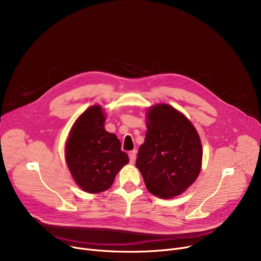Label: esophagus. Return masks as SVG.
I'll return each instance as SVG.
<instances>
[{
	"instance_id": "esophagus-1",
	"label": "esophagus",
	"mask_w": 261,
	"mask_h": 261,
	"mask_svg": "<svg viewBox=\"0 0 261 261\" xmlns=\"http://www.w3.org/2000/svg\"><path fill=\"white\" fill-rule=\"evenodd\" d=\"M129 159H130V163H134L135 159H136V151L135 150H132V151L129 152Z\"/></svg>"
}]
</instances>
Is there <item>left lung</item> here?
Here are the masks:
<instances>
[{
	"label": "left lung",
	"mask_w": 261,
	"mask_h": 261,
	"mask_svg": "<svg viewBox=\"0 0 261 261\" xmlns=\"http://www.w3.org/2000/svg\"><path fill=\"white\" fill-rule=\"evenodd\" d=\"M147 133L136 167L152 195L170 199L181 195L198 177L202 145L193 123L169 105L148 110Z\"/></svg>",
	"instance_id": "8db88e82"
}]
</instances>
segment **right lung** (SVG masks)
<instances>
[{
  "instance_id": "add662e5",
  "label": "right lung",
  "mask_w": 261,
  "mask_h": 261,
  "mask_svg": "<svg viewBox=\"0 0 261 261\" xmlns=\"http://www.w3.org/2000/svg\"><path fill=\"white\" fill-rule=\"evenodd\" d=\"M100 106H93L75 121L65 146V160L77 185L90 194L111 187L115 175L129 162L114 133L105 129Z\"/></svg>"
}]
</instances>
